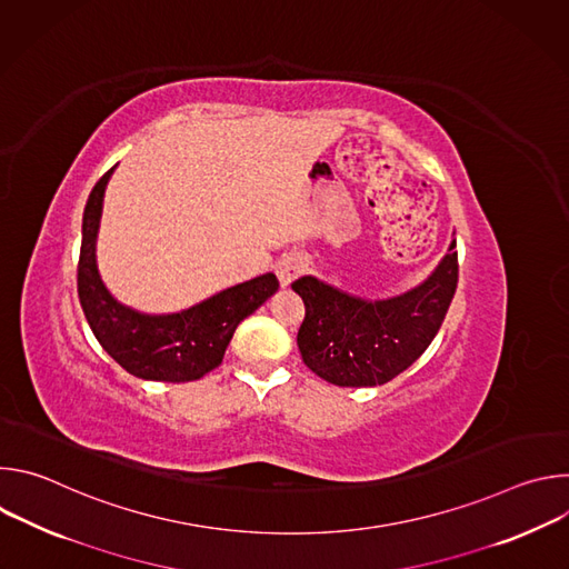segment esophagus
I'll use <instances>...</instances> for the list:
<instances>
[{"label": "esophagus", "mask_w": 569, "mask_h": 569, "mask_svg": "<svg viewBox=\"0 0 569 569\" xmlns=\"http://www.w3.org/2000/svg\"><path fill=\"white\" fill-rule=\"evenodd\" d=\"M303 270V259L301 257H295V254H286L277 261L274 266V272H277V279L281 283V288L290 286Z\"/></svg>", "instance_id": "1"}]
</instances>
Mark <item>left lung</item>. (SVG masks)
Returning <instances> with one entry per match:
<instances>
[{"mask_svg":"<svg viewBox=\"0 0 569 569\" xmlns=\"http://www.w3.org/2000/svg\"><path fill=\"white\" fill-rule=\"evenodd\" d=\"M457 240L432 274L408 292L365 299L312 274L292 290L306 317L297 333L303 365L338 387H376L402 373L430 347L457 288Z\"/></svg>","mask_w":569,"mask_h":569,"instance_id":"left-lung-1","label":"left lung"}]
</instances>
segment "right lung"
I'll return each instance as SVG.
<instances>
[{"mask_svg": "<svg viewBox=\"0 0 569 569\" xmlns=\"http://www.w3.org/2000/svg\"><path fill=\"white\" fill-rule=\"evenodd\" d=\"M114 169L97 182L86 204L78 261L80 306L99 345L128 373L157 382L198 380L222 362L238 323L279 290V281L266 272L178 312L152 315L121 303L103 283L97 263L103 198Z\"/></svg>", "mask_w": 569, "mask_h": 569, "instance_id": "right-lung-1", "label": "right lung"}]
</instances>
